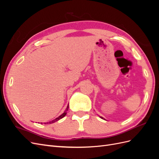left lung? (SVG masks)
Returning a JSON list of instances; mask_svg holds the SVG:
<instances>
[{"instance_id": "left-lung-1", "label": "left lung", "mask_w": 159, "mask_h": 159, "mask_svg": "<svg viewBox=\"0 0 159 159\" xmlns=\"http://www.w3.org/2000/svg\"><path fill=\"white\" fill-rule=\"evenodd\" d=\"M100 118H102V119H103V117H100Z\"/></svg>"}]
</instances>
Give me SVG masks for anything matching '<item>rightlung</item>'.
<instances>
[{
    "label": "right lung",
    "instance_id": "obj_1",
    "mask_svg": "<svg viewBox=\"0 0 159 159\" xmlns=\"http://www.w3.org/2000/svg\"><path fill=\"white\" fill-rule=\"evenodd\" d=\"M68 105V107H67V108H66V109L65 110V111L62 113L61 115H60V116L58 117H57V118H56L55 119H54V120H52V121H49L48 123H46L47 124H51V123H54V122H56V121H58V120H60V119H61V118H63L64 117H65V115H66V113H67V111L68 110V108H69V106ZM46 123H45V124H46Z\"/></svg>",
    "mask_w": 159,
    "mask_h": 159
}]
</instances>
